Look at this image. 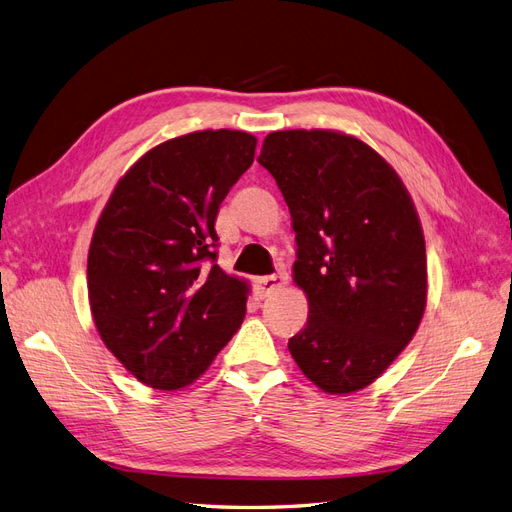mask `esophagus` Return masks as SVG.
<instances>
[{
	"instance_id": "obj_1",
	"label": "esophagus",
	"mask_w": 512,
	"mask_h": 512,
	"mask_svg": "<svg viewBox=\"0 0 512 512\" xmlns=\"http://www.w3.org/2000/svg\"><path fill=\"white\" fill-rule=\"evenodd\" d=\"M288 282V275L286 273H275V275H267V277H260L256 280V290H258V297L265 299L271 297L273 292H277L280 288H284Z\"/></svg>"
}]
</instances>
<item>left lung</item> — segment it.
<instances>
[{"label": "left lung", "instance_id": "obj_1", "mask_svg": "<svg viewBox=\"0 0 512 512\" xmlns=\"http://www.w3.org/2000/svg\"><path fill=\"white\" fill-rule=\"evenodd\" d=\"M258 162L290 209L309 316L288 350L318 389L346 395L404 350L427 303L421 220L380 153L335 130H282Z\"/></svg>", "mask_w": 512, "mask_h": 512}]
</instances>
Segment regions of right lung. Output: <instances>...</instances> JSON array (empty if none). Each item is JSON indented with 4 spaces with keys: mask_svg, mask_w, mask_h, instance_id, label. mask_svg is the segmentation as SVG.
<instances>
[{
    "mask_svg": "<svg viewBox=\"0 0 512 512\" xmlns=\"http://www.w3.org/2000/svg\"><path fill=\"white\" fill-rule=\"evenodd\" d=\"M256 136L203 130L153 147L119 179L87 256L104 346L151 389L200 378L245 318L250 286L218 265L215 215Z\"/></svg>",
    "mask_w": 512,
    "mask_h": 512,
    "instance_id": "add662e5",
    "label": "right lung"
}]
</instances>
